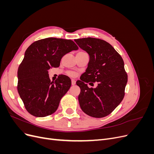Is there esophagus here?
I'll return each mask as SVG.
<instances>
[{"label":"esophagus","mask_w":154,"mask_h":154,"mask_svg":"<svg viewBox=\"0 0 154 154\" xmlns=\"http://www.w3.org/2000/svg\"><path fill=\"white\" fill-rule=\"evenodd\" d=\"M71 84H72V85H75L76 84V81L74 80H71Z\"/></svg>","instance_id":"obj_1"}]
</instances>
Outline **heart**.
I'll list each match as a JSON object with an SVG mask.
<instances>
[{"mask_svg":"<svg viewBox=\"0 0 154 154\" xmlns=\"http://www.w3.org/2000/svg\"><path fill=\"white\" fill-rule=\"evenodd\" d=\"M68 74L69 76H73L74 75V74L72 72H68Z\"/></svg>","mask_w":154,"mask_h":154,"instance_id":"1","label":"heart"}]
</instances>
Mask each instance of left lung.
I'll list each match as a JSON object with an SVG mask.
<instances>
[{
	"label": "left lung",
	"mask_w": 154,
	"mask_h": 154,
	"mask_svg": "<svg viewBox=\"0 0 154 154\" xmlns=\"http://www.w3.org/2000/svg\"><path fill=\"white\" fill-rule=\"evenodd\" d=\"M89 56L85 72L76 85L80 88L78 96L83 112L93 118H103L110 114L123 100L128 77L122 57L106 42L94 38L74 40ZM98 82L96 88L90 85Z\"/></svg>",
	"instance_id": "left-lung-1"
}]
</instances>
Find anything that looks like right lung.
Instances as JSON below:
<instances>
[{
	"mask_svg": "<svg viewBox=\"0 0 154 154\" xmlns=\"http://www.w3.org/2000/svg\"><path fill=\"white\" fill-rule=\"evenodd\" d=\"M78 47L71 40L47 38L31 44L17 71V89L26 110L36 117H45L57 110L60 100L71 86L66 75L51 82L48 70L58 67L65 54Z\"/></svg>",
	"mask_w": 154,
	"mask_h": 154,
	"instance_id": "add662e5",
	"label": "right lung"
}]
</instances>
